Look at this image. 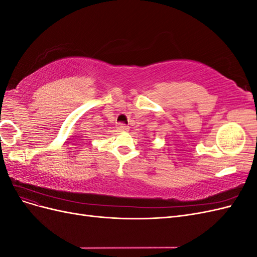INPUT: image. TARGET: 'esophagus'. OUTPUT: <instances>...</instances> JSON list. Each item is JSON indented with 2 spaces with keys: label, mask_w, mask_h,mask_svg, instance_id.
<instances>
[{
  "label": "esophagus",
  "mask_w": 257,
  "mask_h": 257,
  "mask_svg": "<svg viewBox=\"0 0 257 257\" xmlns=\"http://www.w3.org/2000/svg\"><path fill=\"white\" fill-rule=\"evenodd\" d=\"M119 130H120L121 132H127V131L130 130V127L126 126L125 124H121V125L119 126Z\"/></svg>",
  "instance_id": "1"
}]
</instances>
